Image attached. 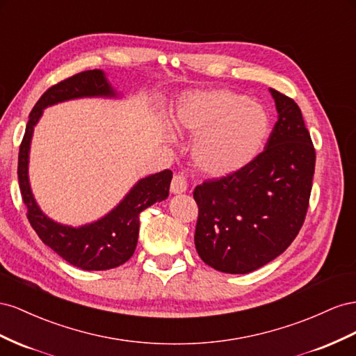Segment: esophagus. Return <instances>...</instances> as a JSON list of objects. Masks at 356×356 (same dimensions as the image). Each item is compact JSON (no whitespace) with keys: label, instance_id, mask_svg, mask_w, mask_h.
I'll list each match as a JSON object with an SVG mask.
<instances>
[{"label":"esophagus","instance_id":"obj_1","mask_svg":"<svg viewBox=\"0 0 356 356\" xmlns=\"http://www.w3.org/2000/svg\"><path fill=\"white\" fill-rule=\"evenodd\" d=\"M172 194H181V192H185L188 189V181L186 179L181 176V175H177L172 177L171 180V186H170Z\"/></svg>","mask_w":356,"mask_h":356}]
</instances>
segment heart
<instances>
[{
    "label": "heart",
    "mask_w": 356,
    "mask_h": 356,
    "mask_svg": "<svg viewBox=\"0 0 356 356\" xmlns=\"http://www.w3.org/2000/svg\"><path fill=\"white\" fill-rule=\"evenodd\" d=\"M170 122L177 133L194 136L192 164L210 177L236 175L252 164L271 131L268 111L229 89L188 92L172 108Z\"/></svg>",
    "instance_id": "b5f03b06"
}]
</instances>
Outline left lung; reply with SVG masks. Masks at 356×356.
I'll use <instances>...</instances> for the list:
<instances>
[{"mask_svg": "<svg viewBox=\"0 0 356 356\" xmlns=\"http://www.w3.org/2000/svg\"><path fill=\"white\" fill-rule=\"evenodd\" d=\"M277 122L246 168L195 188V249L207 266L246 274L266 266L297 237L306 218L314 149L301 110L270 88Z\"/></svg>", "mask_w": 356, "mask_h": 356, "instance_id": "1", "label": "left lung"}]
</instances>
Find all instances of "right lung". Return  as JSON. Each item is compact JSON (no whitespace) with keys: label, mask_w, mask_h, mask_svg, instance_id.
<instances>
[{"label":"right lung","mask_w":356,"mask_h":356,"mask_svg":"<svg viewBox=\"0 0 356 356\" xmlns=\"http://www.w3.org/2000/svg\"><path fill=\"white\" fill-rule=\"evenodd\" d=\"M79 98H122L111 86L103 70H88L49 88L29 113L25 136L19 149L17 177L28 220L42 238L71 266L86 271L110 270L125 264L137 248L140 213L168 197L172 172L164 170L140 179L103 218L80 227H71L50 219L40 209L29 184V150L34 128L44 108Z\"/></svg>","instance_id":"right-lung-1"}]
</instances>
